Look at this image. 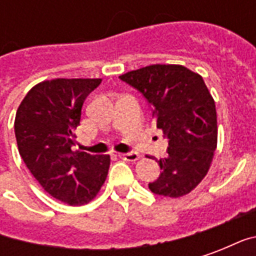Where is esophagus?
Instances as JSON below:
<instances>
[{
  "label": "esophagus",
  "instance_id": "obj_1",
  "mask_svg": "<svg viewBox=\"0 0 256 256\" xmlns=\"http://www.w3.org/2000/svg\"><path fill=\"white\" fill-rule=\"evenodd\" d=\"M119 156L128 162H136L140 159V155L137 154V152H126V154H120Z\"/></svg>",
  "mask_w": 256,
  "mask_h": 256
}]
</instances>
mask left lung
Instances as JSON below:
<instances>
[{"label":"left lung","instance_id":"obj_1","mask_svg":"<svg viewBox=\"0 0 256 256\" xmlns=\"http://www.w3.org/2000/svg\"><path fill=\"white\" fill-rule=\"evenodd\" d=\"M119 78L142 94L168 142L166 158L156 160L162 172L148 184L150 192L186 194L206 177L216 148V110L203 78L177 64H154Z\"/></svg>","mask_w":256,"mask_h":256}]
</instances>
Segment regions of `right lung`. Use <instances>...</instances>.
<instances>
[{
	"mask_svg": "<svg viewBox=\"0 0 256 256\" xmlns=\"http://www.w3.org/2000/svg\"><path fill=\"white\" fill-rule=\"evenodd\" d=\"M101 79H52L26 94L14 118L22 159L50 196L70 206L96 198L106 181L110 156L71 148L86 97Z\"/></svg>",
	"mask_w": 256,
	"mask_h": 256,
	"instance_id": "right-lung-1",
	"label": "right lung"
}]
</instances>
